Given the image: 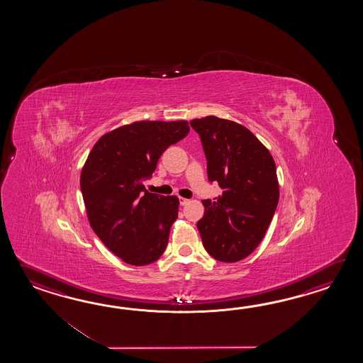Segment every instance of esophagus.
Returning a JSON list of instances; mask_svg holds the SVG:
<instances>
[{
  "label": "esophagus",
  "mask_w": 363,
  "mask_h": 363,
  "mask_svg": "<svg viewBox=\"0 0 363 363\" xmlns=\"http://www.w3.org/2000/svg\"><path fill=\"white\" fill-rule=\"evenodd\" d=\"M179 201H180V205H182V206H184V205H186V203L189 202V200H188V199H184V197H180Z\"/></svg>",
  "instance_id": "1"
}]
</instances>
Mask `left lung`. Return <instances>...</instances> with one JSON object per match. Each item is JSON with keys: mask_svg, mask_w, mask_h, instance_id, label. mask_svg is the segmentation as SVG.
Instances as JSON below:
<instances>
[{"mask_svg": "<svg viewBox=\"0 0 363 363\" xmlns=\"http://www.w3.org/2000/svg\"><path fill=\"white\" fill-rule=\"evenodd\" d=\"M189 123L200 135L208 180L222 188L216 201H202V244L218 261L238 262L259 245L278 206L275 161L242 124L214 116Z\"/></svg>", "mask_w": 363, "mask_h": 363, "instance_id": "8db88e82", "label": "left lung"}]
</instances>
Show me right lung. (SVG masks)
Returning <instances> with one entry per match:
<instances>
[{
  "mask_svg": "<svg viewBox=\"0 0 363 363\" xmlns=\"http://www.w3.org/2000/svg\"><path fill=\"white\" fill-rule=\"evenodd\" d=\"M188 132L186 121H138L102 135L88 155L80 174L88 222L123 262L145 266L167 247L179 199L147 192L143 180Z\"/></svg>",
  "mask_w": 363,
  "mask_h": 363,
  "instance_id": "right-lung-1",
  "label": "right lung"
}]
</instances>
